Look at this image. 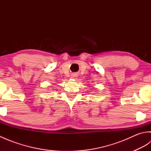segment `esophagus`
Returning a JSON list of instances; mask_svg holds the SVG:
<instances>
[{"instance_id":"1","label":"esophagus","mask_w":151,"mask_h":151,"mask_svg":"<svg viewBox=\"0 0 151 151\" xmlns=\"http://www.w3.org/2000/svg\"><path fill=\"white\" fill-rule=\"evenodd\" d=\"M76 77H77V75H76L75 74H74V75H73L72 76H71L72 78H76Z\"/></svg>"}]
</instances>
